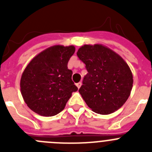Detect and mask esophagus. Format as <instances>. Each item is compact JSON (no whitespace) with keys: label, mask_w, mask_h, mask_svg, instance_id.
I'll return each mask as SVG.
<instances>
[{"label":"esophagus","mask_w":152,"mask_h":152,"mask_svg":"<svg viewBox=\"0 0 152 152\" xmlns=\"http://www.w3.org/2000/svg\"><path fill=\"white\" fill-rule=\"evenodd\" d=\"M81 84H81V83H80V82H79V83H77V84H76V86H77L78 89L80 88V86H81Z\"/></svg>","instance_id":"34e87169"}]
</instances>
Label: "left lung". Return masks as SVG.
Returning <instances> with one entry per match:
<instances>
[{
	"instance_id": "left-lung-1",
	"label": "left lung",
	"mask_w": 152,
	"mask_h": 152,
	"mask_svg": "<svg viewBox=\"0 0 152 152\" xmlns=\"http://www.w3.org/2000/svg\"><path fill=\"white\" fill-rule=\"evenodd\" d=\"M77 56L86 65L79 93L94 112L107 115L119 110L131 94L133 76L123 58L100 44L84 45Z\"/></svg>"
}]
</instances>
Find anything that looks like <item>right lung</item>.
I'll use <instances>...</instances> for the list:
<instances>
[{
    "label": "right lung",
    "instance_id": "add662e5",
    "mask_svg": "<svg viewBox=\"0 0 152 152\" xmlns=\"http://www.w3.org/2000/svg\"><path fill=\"white\" fill-rule=\"evenodd\" d=\"M75 52L74 45L51 46L35 56L20 79V91L28 107L43 116L57 115L64 110L77 88L72 80L68 62Z\"/></svg>",
    "mask_w": 152,
    "mask_h": 152
}]
</instances>
